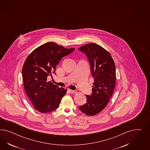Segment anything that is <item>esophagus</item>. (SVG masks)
<instances>
[{
    "instance_id": "esophagus-1",
    "label": "esophagus",
    "mask_w": 150,
    "mask_h": 150,
    "mask_svg": "<svg viewBox=\"0 0 150 150\" xmlns=\"http://www.w3.org/2000/svg\"><path fill=\"white\" fill-rule=\"evenodd\" d=\"M68 90L69 92L70 93H74L75 92L74 90H70V89H68Z\"/></svg>"
}]
</instances>
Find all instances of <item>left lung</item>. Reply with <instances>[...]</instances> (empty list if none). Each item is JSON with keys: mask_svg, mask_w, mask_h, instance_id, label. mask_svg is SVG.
<instances>
[{"mask_svg": "<svg viewBox=\"0 0 150 150\" xmlns=\"http://www.w3.org/2000/svg\"><path fill=\"white\" fill-rule=\"evenodd\" d=\"M78 50L86 55L94 79L91 95L79 109L87 115L99 113L109 102L115 85V65L108 51L96 43L80 47Z\"/></svg>", "mask_w": 150, "mask_h": 150, "instance_id": "1", "label": "left lung"}]
</instances>
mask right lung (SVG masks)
<instances>
[{"label":"right lung","mask_w":150,"mask_h":150,"mask_svg":"<svg viewBox=\"0 0 150 150\" xmlns=\"http://www.w3.org/2000/svg\"><path fill=\"white\" fill-rule=\"evenodd\" d=\"M74 50L48 42L37 48L26 59L22 70L24 88L38 112L50 113L59 107L67 90L47 82V78L55 73L61 59Z\"/></svg>","instance_id":"right-lung-1"}]
</instances>
